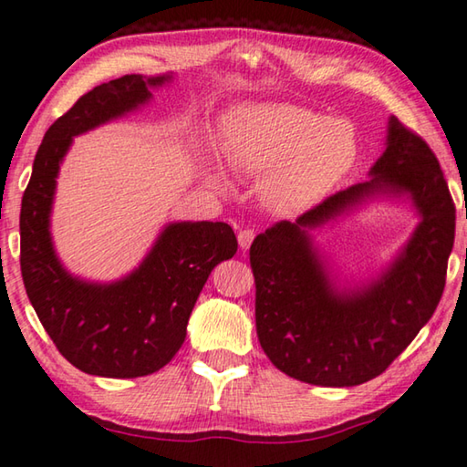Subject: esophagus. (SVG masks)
I'll use <instances>...</instances> for the list:
<instances>
[{
	"instance_id": "1",
	"label": "esophagus",
	"mask_w": 467,
	"mask_h": 467,
	"mask_svg": "<svg viewBox=\"0 0 467 467\" xmlns=\"http://www.w3.org/2000/svg\"><path fill=\"white\" fill-rule=\"evenodd\" d=\"M255 234H257L255 228H243V231L239 233L241 249H249V244L253 243V239H255Z\"/></svg>"
}]
</instances>
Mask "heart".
Returning <instances> with one entry per match:
<instances>
[{
  "instance_id": "obj_1",
  "label": "heart",
  "mask_w": 467,
  "mask_h": 467,
  "mask_svg": "<svg viewBox=\"0 0 467 467\" xmlns=\"http://www.w3.org/2000/svg\"><path fill=\"white\" fill-rule=\"evenodd\" d=\"M220 152L236 172L264 177V197L284 214L323 200L357 161V131L296 105L234 110L220 133Z\"/></svg>"
}]
</instances>
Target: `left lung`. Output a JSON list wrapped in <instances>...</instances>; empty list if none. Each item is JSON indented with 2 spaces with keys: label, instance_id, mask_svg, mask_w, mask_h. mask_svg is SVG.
<instances>
[{
  "label": "left lung",
  "instance_id": "left-lung-1",
  "mask_svg": "<svg viewBox=\"0 0 467 467\" xmlns=\"http://www.w3.org/2000/svg\"><path fill=\"white\" fill-rule=\"evenodd\" d=\"M373 179L329 195L296 223L253 241L257 337L275 368L321 387H352L385 373L432 317L455 241V203L431 146L398 119ZM373 191L410 192L421 212L407 251L370 287L336 296L306 233Z\"/></svg>",
  "mask_w": 467,
  "mask_h": 467
}]
</instances>
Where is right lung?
<instances>
[{"instance_id": "add662e5", "label": "right lung", "mask_w": 467, "mask_h": 467, "mask_svg": "<svg viewBox=\"0 0 467 467\" xmlns=\"http://www.w3.org/2000/svg\"><path fill=\"white\" fill-rule=\"evenodd\" d=\"M164 80L130 74L82 94L47 130L22 195L20 270L26 295L61 357L88 375L133 379L161 370L185 342L189 315L210 272L239 247L224 223L171 224L144 264L109 286L72 278L55 257L49 212L72 136L136 109L150 99L148 86Z\"/></svg>"}]
</instances>
